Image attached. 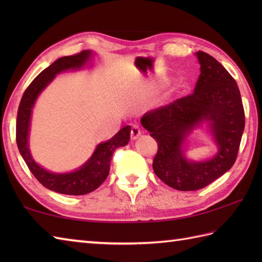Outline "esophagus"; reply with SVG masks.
<instances>
[{
	"label": "esophagus",
	"mask_w": 262,
	"mask_h": 262,
	"mask_svg": "<svg viewBox=\"0 0 262 262\" xmlns=\"http://www.w3.org/2000/svg\"><path fill=\"white\" fill-rule=\"evenodd\" d=\"M141 133H142V130L140 129V127L136 126V125L133 126V127H132V130H130V137H132V140H137L138 136L141 135Z\"/></svg>",
	"instance_id": "esophagus-1"
}]
</instances>
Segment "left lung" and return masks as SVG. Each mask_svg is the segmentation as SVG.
<instances>
[{"mask_svg": "<svg viewBox=\"0 0 262 262\" xmlns=\"http://www.w3.org/2000/svg\"><path fill=\"white\" fill-rule=\"evenodd\" d=\"M200 74L193 93L148 111L141 124L158 143L153 170L169 187L198 190L223 176L234 164L244 130V110L235 80L220 62L202 51L196 53ZM207 122L217 146L205 161L184 157L186 137Z\"/></svg>", "mask_w": 262, "mask_h": 262, "instance_id": "left-lung-1", "label": "left lung"}]
</instances>
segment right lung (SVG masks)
<instances>
[{
    "instance_id": "obj_1",
    "label": "right lung",
    "mask_w": 262,
    "mask_h": 262,
    "mask_svg": "<svg viewBox=\"0 0 262 262\" xmlns=\"http://www.w3.org/2000/svg\"><path fill=\"white\" fill-rule=\"evenodd\" d=\"M91 51H83L72 56H64L55 60L43 70L30 85L27 88L20 101L16 117V144L28 168L36 179L49 190L58 193L80 196L96 190L107 179L110 170V161L114 152L118 147L127 145L130 138V126H125L110 138L100 143L92 157L79 169L69 173H55L35 162L29 149V129L33 104L39 94L51 83L58 73L69 70H80L90 63Z\"/></svg>"
}]
</instances>
